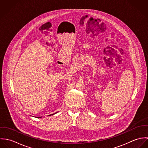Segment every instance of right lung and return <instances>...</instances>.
<instances>
[{"instance_id":"obj_1","label":"right lung","mask_w":148,"mask_h":148,"mask_svg":"<svg viewBox=\"0 0 148 148\" xmlns=\"http://www.w3.org/2000/svg\"><path fill=\"white\" fill-rule=\"evenodd\" d=\"M53 114H54V113H53V114H52V115H53ZM49 116H50V115H49Z\"/></svg>"}]
</instances>
